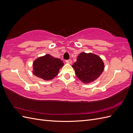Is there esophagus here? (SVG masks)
I'll use <instances>...</instances> for the list:
<instances>
[{
  "label": "esophagus",
  "mask_w": 133,
  "mask_h": 133,
  "mask_svg": "<svg viewBox=\"0 0 133 133\" xmlns=\"http://www.w3.org/2000/svg\"><path fill=\"white\" fill-rule=\"evenodd\" d=\"M65 62L66 63H68V64H71L72 63V61L71 59H69V60H65Z\"/></svg>",
  "instance_id": "34e87169"
}]
</instances>
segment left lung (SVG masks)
Instances as JSON below:
<instances>
[{
	"label": "left lung",
	"instance_id": "obj_1",
	"mask_svg": "<svg viewBox=\"0 0 133 133\" xmlns=\"http://www.w3.org/2000/svg\"><path fill=\"white\" fill-rule=\"evenodd\" d=\"M79 80L88 84L98 79L104 70V64L98 55L91 53H81L72 65Z\"/></svg>",
	"mask_w": 133,
	"mask_h": 133
}]
</instances>
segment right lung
Instances as JSON below:
<instances>
[{"instance_id":"obj_1","label":"right lung","mask_w":133,"mask_h":133,"mask_svg":"<svg viewBox=\"0 0 133 133\" xmlns=\"http://www.w3.org/2000/svg\"><path fill=\"white\" fill-rule=\"evenodd\" d=\"M33 65V73L35 76L43 80H50L58 75L64 63L61 59L46 54L36 59Z\"/></svg>"}]
</instances>
